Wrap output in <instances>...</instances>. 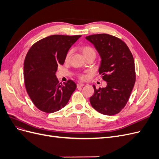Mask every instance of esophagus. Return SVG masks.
Returning a JSON list of instances; mask_svg holds the SVG:
<instances>
[{
  "instance_id": "1",
  "label": "esophagus",
  "mask_w": 159,
  "mask_h": 159,
  "mask_svg": "<svg viewBox=\"0 0 159 159\" xmlns=\"http://www.w3.org/2000/svg\"><path fill=\"white\" fill-rule=\"evenodd\" d=\"M84 85V84H82V83H79V84H77V88H81V87H83Z\"/></svg>"
}]
</instances>
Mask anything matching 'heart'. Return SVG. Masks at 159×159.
Returning a JSON list of instances; mask_svg holds the SVG:
<instances>
[{
  "instance_id": "1",
  "label": "heart",
  "mask_w": 159,
  "mask_h": 159,
  "mask_svg": "<svg viewBox=\"0 0 159 159\" xmlns=\"http://www.w3.org/2000/svg\"><path fill=\"white\" fill-rule=\"evenodd\" d=\"M81 52H82L84 56L85 57H87L89 56H95V50L92 47H91L89 46H82V47H81ZM71 52H72V51H71V50H70L68 52V53H67L66 55V57H65L66 61L69 60V59L70 58ZM78 76L81 80H83L87 78V75H85L84 74H80Z\"/></svg>"
}]
</instances>
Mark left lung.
<instances>
[{
  "instance_id": "obj_1",
  "label": "left lung",
  "mask_w": 159,
  "mask_h": 159,
  "mask_svg": "<svg viewBox=\"0 0 159 159\" xmlns=\"http://www.w3.org/2000/svg\"><path fill=\"white\" fill-rule=\"evenodd\" d=\"M92 43L102 58L99 74L107 82L105 88L97 89L90 103L99 113L113 115L125 106L136 80L133 56L127 44L119 38L98 34L85 37Z\"/></svg>"
}]
</instances>
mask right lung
I'll use <instances>...</instances> for the list:
<instances>
[{
    "label": "right lung",
    "instance_id": "right-lung-1",
    "mask_svg": "<svg viewBox=\"0 0 159 159\" xmlns=\"http://www.w3.org/2000/svg\"><path fill=\"white\" fill-rule=\"evenodd\" d=\"M81 36L52 35L38 41L28 50L24 63L25 84L32 103L42 111L54 113L63 108L75 90L76 84L71 80L59 84L56 72Z\"/></svg>",
    "mask_w": 159,
    "mask_h": 159
}]
</instances>
